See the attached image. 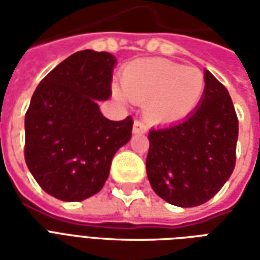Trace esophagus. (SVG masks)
Here are the masks:
<instances>
[{
	"mask_svg": "<svg viewBox=\"0 0 260 260\" xmlns=\"http://www.w3.org/2000/svg\"><path fill=\"white\" fill-rule=\"evenodd\" d=\"M132 131H134V134H146L147 126L142 119H135V122H134V129Z\"/></svg>",
	"mask_w": 260,
	"mask_h": 260,
	"instance_id": "1",
	"label": "esophagus"
}]
</instances>
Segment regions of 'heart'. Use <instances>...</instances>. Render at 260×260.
<instances>
[{
  "label": "heart",
  "mask_w": 260,
  "mask_h": 260,
  "mask_svg": "<svg viewBox=\"0 0 260 260\" xmlns=\"http://www.w3.org/2000/svg\"><path fill=\"white\" fill-rule=\"evenodd\" d=\"M205 75L164 58L131 62L121 75V89L132 103H145V115L154 124H173L186 118L205 93ZM122 94L118 93L119 99Z\"/></svg>",
  "instance_id": "1"
}]
</instances>
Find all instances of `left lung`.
<instances>
[{
    "instance_id": "left-lung-1",
    "label": "left lung",
    "mask_w": 260,
    "mask_h": 260,
    "mask_svg": "<svg viewBox=\"0 0 260 260\" xmlns=\"http://www.w3.org/2000/svg\"><path fill=\"white\" fill-rule=\"evenodd\" d=\"M201 106L180 124L149 132L146 173L153 191L181 207L199 206L233 174L238 117L229 90L205 72Z\"/></svg>"
}]
</instances>
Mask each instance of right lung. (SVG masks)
Segmentation results:
<instances>
[{"label":"right lung","mask_w":260,"mask_h":260,"mask_svg":"<svg viewBox=\"0 0 260 260\" xmlns=\"http://www.w3.org/2000/svg\"><path fill=\"white\" fill-rule=\"evenodd\" d=\"M114 55L83 50L44 76L25 115V160L48 195L80 202L100 191L114 154L132 135V117H103L111 96Z\"/></svg>","instance_id":"obj_1"}]
</instances>
